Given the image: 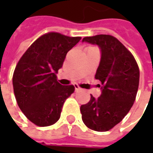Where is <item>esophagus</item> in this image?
I'll return each mask as SVG.
<instances>
[{
  "label": "esophagus",
  "instance_id": "1",
  "mask_svg": "<svg viewBox=\"0 0 153 153\" xmlns=\"http://www.w3.org/2000/svg\"><path fill=\"white\" fill-rule=\"evenodd\" d=\"M74 87H75V90L76 91H78V90H81V88L77 84H74Z\"/></svg>",
  "mask_w": 153,
  "mask_h": 153
}]
</instances>
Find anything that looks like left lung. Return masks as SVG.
I'll return each mask as SVG.
<instances>
[{
	"instance_id": "1",
	"label": "left lung",
	"mask_w": 153,
	"mask_h": 153,
	"mask_svg": "<svg viewBox=\"0 0 153 153\" xmlns=\"http://www.w3.org/2000/svg\"><path fill=\"white\" fill-rule=\"evenodd\" d=\"M82 42L98 45L101 49L95 79L101 82L102 93L97 99L91 94L88 103L81 105L82 118L92 130L108 131L124 118L135 100L139 66L132 53L112 36H87Z\"/></svg>"
}]
</instances>
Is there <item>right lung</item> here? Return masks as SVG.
<instances>
[{"label": "right lung", "mask_w": 153, "mask_h": 153, "mask_svg": "<svg viewBox=\"0 0 153 153\" xmlns=\"http://www.w3.org/2000/svg\"><path fill=\"white\" fill-rule=\"evenodd\" d=\"M81 38L46 33L30 45L18 62L13 76L15 98L22 112L34 124L50 126L59 119L63 105L75 87L61 85L56 74L66 53Z\"/></svg>", "instance_id": "obj_1"}]
</instances>
